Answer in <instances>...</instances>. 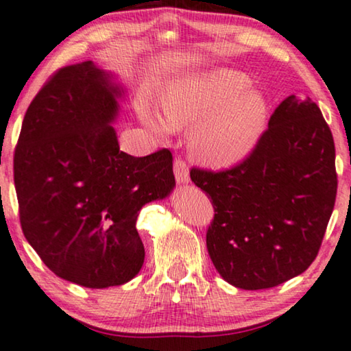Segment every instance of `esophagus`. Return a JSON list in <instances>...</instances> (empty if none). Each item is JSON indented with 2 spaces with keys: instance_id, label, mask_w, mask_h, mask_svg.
<instances>
[{
  "instance_id": "esophagus-1",
  "label": "esophagus",
  "mask_w": 351,
  "mask_h": 351,
  "mask_svg": "<svg viewBox=\"0 0 351 351\" xmlns=\"http://www.w3.org/2000/svg\"><path fill=\"white\" fill-rule=\"evenodd\" d=\"M174 176L179 184H188V180H190V171H188V166L184 160H174Z\"/></svg>"
}]
</instances>
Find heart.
<instances>
[{
  "label": "heart",
  "mask_w": 351,
  "mask_h": 351,
  "mask_svg": "<svg viewBox=\"0 0 351 351\" xmlns=\"http://www.w3.org/2000/svg\"><path fill=\"white\" fill-rule=\"evenodd\" d=\"M250 87L252 79L241 71H190L166 84L163 117L149 106L141 108L139 117L158 138L193 126L188 141L193 158L215 169L231 167L253 154L271 117L267 96Z\"/></svg>",
  "instance_id": "heart-1"
}]
</instances>
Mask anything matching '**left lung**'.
Masks as SVG:
<instances>
[{"label":"left lung","mask_w":351,"mask_h":351,"mask_svg":"<svg viewBox=\"0 0 351 351\" xmlns=\"http://www.w3.org/2000/svg\"><path fill=\"white\" fill-rule=\"evenodd\" d=\"M190 177L212 199L207 252L232 287H277L318 255L337 174L331 130L311 98L283 99L241 165L220 172L193 167Z\"/></svg>","instance_id":"obj_1"}]
</instances>
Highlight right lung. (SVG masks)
Instances as JSON below:
<instances>
[{
  "label": "right lung",
  "instance_id": "1",
  "mask_svg": "<svg viewBox=\"0 0 351 351\" xmlns=\"http://www.w3.org/2000/svg\"><path fill=\"white\" fill-rule=\"evenodd\" d=\"M125 91L93 62L62 68L34 96L15 147L23 234L55 276L80 287L138 276L139 210L176 186L167 149L141 158L120 150L112 125Z\"/></svg>",
  "mask_w": 351,
  "mask_h": 351
}]
</instances>
